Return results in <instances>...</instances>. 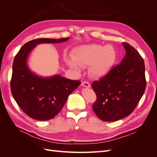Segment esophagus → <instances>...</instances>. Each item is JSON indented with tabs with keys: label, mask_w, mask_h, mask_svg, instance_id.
I'll return each mask as SVG.
<instances>
[{
	"label": "esophagus",
	"mask_w": 157,
	"mask_h": 157,
	"mask_svg": "<svg viewBox=\"0 0 157 157\" xmlns=\"http://www.w3.org/2000/svg\"><path fill=\"white\" fill-rule=\"evenodd\" d=\"M81 85H82V86H84V87H87V88L90 87V83L88 81H86V80H84V81H82V83H81Z\"/></svg>",
	"instance_id": "obj_1"
}]
</instances>
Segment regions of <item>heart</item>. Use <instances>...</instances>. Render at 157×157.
<instances>
[{"label":"heart","mask_w":157,"mask_h":157,"mask_svg":"<svg viewBox=\"0 0 157 157\" xmlns=\"http://www.w3.org/2000/svg\"><path fill=\"white\" fill-rule=\"evenodd\" d=\"M73 58L66 59L69 67L77 71L89 65L88 73L93 77L105 75L116 59V52L113 46L92 44L77 47L73 52Z\"/></svg>","instance_id":"heart-1"}]
</instances>
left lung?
I'll list each match as a JSON object with an SVG mask.
<instances>
[{"label":"left lung","instance_id":"obj_1","mask_svg":"<svg viewBox=\"0 0 157 157\" xmlns=\"http://www.w3.org/2000/svg\"><path fill=\"white\" fill-rule=\"evenodd\" d=\"M122 44L126 53L121 63L92 84L97 98L93 110L103 121H115L130 115L146 88L143 58L130 44Z\"/></svg>","mask_w":157,"mask_h":157}]
</instances>
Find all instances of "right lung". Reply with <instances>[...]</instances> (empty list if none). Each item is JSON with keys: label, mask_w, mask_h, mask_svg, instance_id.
Returning a JSON list of instances; mask_svg holds the SVG:
<instances>
[{"label": "right lung", "mask_w": 157, "mask_h": 157, "mask_svg": "<svg viewBox=\"0 0 157 157\" xmlns=\"http://www.w3.org/2000/svg\"><path fill=\"white\" fill-rule=\"evenodd\" d=\"M69 37L59 39H36L23 45L13 59L10 88L18 106L29 117L48 121L55 117L63 108L69 94L80 84L60 75L41 78L31 73L27 58L31 50L40 43H59Z\"/></svg>", "instance_id": "1"}]
</instances>
